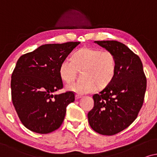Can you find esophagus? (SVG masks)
Wrapping results in <instances>:
<instances>
[{"label": "esophagus", "mask_w": 157, "mask_h": 157, "mask_svg": "<svg viewBox=\"0 0 157 157\" xmlns=\"http://www.w3.org/2000/svg\"><path fill=\"white\" fill-rule=\"evenodd\" d=\"M82 97V95H77H77H75V99H76V100H78V99H80V98H81Z\"/></svg>", "instance_id": "1"}]
</instances>
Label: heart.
I'll use <instances>...</instances> for the list:
<instances>
[{"label": "heart", "mask_w": 157, "mask_h": 157, "mask_svg": "<svg viewBox=\"0 0 157 157\" xmlns=\"http://www.w3.org/2000/svg\"><path fill=\"white\" fill-rule=\"evenodd\" d=\"M117 61L113 52L98 48L84 47L66 58L59 68L60 78L66 83L74 80L77 70L82 71V81L66 86L67 90L77 95L91 93L100 87H105L113 80L116 72Z\"/></svg>", "instance_id": "b5f03b06"}]
</instances>
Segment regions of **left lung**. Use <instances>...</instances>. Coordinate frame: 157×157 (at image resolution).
<instances>
[{
	"mask_svg": "<svg viewBox=\"0 0 157 157\" xmlns=\"http://www.w3.org/2000/svg\"><path fill=\"white\" fill-rule=\"evenodd\" d=\"M113 53L117 61L112 82L93 96L94 107L87 114L89 124L102 135L116 134L132 124L143 105L147 77L139 57L117 41H95Z\"/></svg>",
	"mask_w": 157,
	"mask_h": 157,
	"instance_id": "8db88e82",
	"label": "left lung"
}]
</instances>
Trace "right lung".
Masks as SVG:
<instances>
[{
    "label": "right lung",
    "mask_w": 157,
    "mask_h": 157,
    "mask_svg": "<svg viewBox=\"0 0 157 157\" xmlns=\"http://www.w3.org/2000/svg\"><path fill=\"white\" fill-rule=\"evenodd\" d=\"M80 43L41 45L18 59L11 75L12 102L20 121L30 131L49 133L62 125L75 93H52L63 87L60 64Z\"/></svg>",
    "instance_id": "obj_1"
}]
</instances>
